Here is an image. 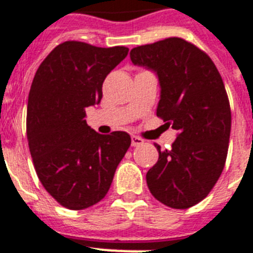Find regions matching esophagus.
I'll return each mask as SVG.
<instances>
[{"label": "esophagus", "instance_id": "obj_1", "mask_svg": "<svg viewBox=\"0 0 253 253\" xmlns=\"http://www.w3.org/2000/svg\"><path fill=\"white\" fill-rule=\"evenodd\" d=\"M143 144H144L143 139H140V137L137 136L131 137V145L132 146H140V145H143Z\"/></svg>", "mask_w": 253, "mask_h": 253}]
</instances>
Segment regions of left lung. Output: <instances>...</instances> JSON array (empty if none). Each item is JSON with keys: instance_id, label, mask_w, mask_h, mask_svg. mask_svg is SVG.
I'll use <instances>...</instances> for the list:
<instances>
[{"instance_id": "obj_1", "label": "left lung", "mask_w": 253, "mask_h": 253, "mask_svg": "<svg viewBox=\"0 0 253 253\" xmlns=\"http://www.w3.org/2000/svg\"><path fill=\"white\" fill-rule=\"evenodd\" d=\"M130 58L156 72L157 116L179 131L169 150L154 144L159 157L148 188L163 205L189 209L209 195L228 156L231 112L222 78L205 51L179 37L133 47Z\"/></svg>"}]
</instances>
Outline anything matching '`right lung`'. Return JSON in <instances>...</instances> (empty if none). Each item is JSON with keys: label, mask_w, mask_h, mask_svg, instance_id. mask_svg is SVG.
I'll return each mask as SVG.
<instances>
[{"label": "right lung", "mask_w": 253, "mask_h": 253, "mask_svg": "<svg viewBox=\"0 0 253 253\" xmlns=\"http://www.w3.org/2000/svg\"><path fill=\"white\" fill-rule=\"evenodd\" d=\"M128 54L125 46L58 44L38 67L27 108V137L38 179L63 207L84 210L105 197L131 145L123 131L101 135L86 123L103 82Z\"/></svg>", "instance_id": "right-lung-1"}]
</instances>
